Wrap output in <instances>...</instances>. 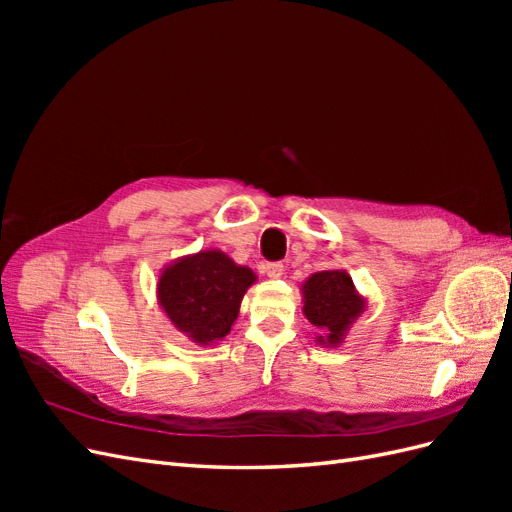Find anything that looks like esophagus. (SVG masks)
Masks as SVG:
<instances>
[{"label":"esophagus","instance_id":"1","mask_svg":"<svg viewBox=\"0 0 512 512\" xmlns=\"http://www.w3.org/2000/svg\"><path fill=\"white\" fill-rule=\"evenodd\" d=\"M265 273L271 277V280H280V277L284 275V265L282 262H267Z\"/></svg>","mask_w":512,"mask_h":512}]
</instances>
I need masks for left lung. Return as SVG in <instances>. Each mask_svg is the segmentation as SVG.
<instances>
[{"label": "left lung", "instance_id": "8db88e82", "mask_svg": "<svg viewBox=\"0 0 512 512\" xmlns=\"http://www.w3.org/2000/svg\"><path fill=\"white\" fill-rule=\"evenodd\" d=\"M301 294L303 314L318 329L316 344L322 348L342 346L352 324L367 309V299L342 269L312 273L301 284Z\"/></svg>", "mask_w": 512, "mask_h": 512}]
</instances>
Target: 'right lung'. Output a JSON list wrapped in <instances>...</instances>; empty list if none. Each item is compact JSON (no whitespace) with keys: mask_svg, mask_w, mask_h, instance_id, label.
Segmentation results:
<instances>
[{"mask_svg":"<svg viewBox=\"0 0 512 512\" xmlns=\"http://www.w3.org/2000/svg\"><path fill=\"white\" fill-rule=\"evenodd\" d=\"M250 267L220 250L181 256L158 275V305L173 327L196 346H215L230 333L243 294L256 284Z\"/></svg>","mask_w":512,"mask_h":512,"instance_id":"right-lung-1","label":"right lung"}]
</instances>
